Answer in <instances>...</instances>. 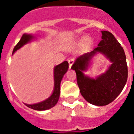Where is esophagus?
Here are the masks:
<instances>
[{"mask_svg": "<svg viewBox=\"0 0 134 134\" xmlns=\"http://www.w3.org/2000/svg\"><path fill=\"white\" fill-rule=\"evenodd\" d=\"M68 63H69V69H71V66L73 65L74 63V59L73 58H70L68 60Z\"/></svg>", "mask_w": 134, "mask_h": 134, "instance_id": "esophagus-1", "label": "esophagus"}]
</instances>
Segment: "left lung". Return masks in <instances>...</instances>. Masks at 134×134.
I'll return each mask as SVG.
<instances>
[{
    "label": "left lung",
    "mask_w": 134,
    "mask_h": 134,
    "mask_svg": "<svg viewBox=\"0 0 134 134\" xmlns=\"http://www.w3.org/2000/svg\"><path fill=\"white\" fill-rule=\"evenodd\" d=\"M102 40L97 48L80 55L71 69L75 70L76 80L81 95L88 102L95 106H106L113 102L120 94L128 77L126 55L124 49L111 32L102 30ZM101 52L112 64L105 73L96 79L83 74L91 59Z\"/></svg>",
    "instance_id": "8db88e82"
}]
</instances>
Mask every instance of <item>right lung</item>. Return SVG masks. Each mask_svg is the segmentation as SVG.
<instances>
[{
  "mask_svg": "<svg viewBox=\"0 0 134 134\" xmlns=\"http://www.w3.org/2000/svg\"><path fill=\"white\" fill-rule=\"evenodd\" d=\"M34 38V36L32 35L24 34L20 41L16 45L15 47L14 48L13 53L16 51L21 48L24 45L26 44L27 43L32 40ZM69 68V63L67 61H64L60 65H57L54 67V90L52 94L46 100L43 101L42 102L37 103L35 104H26V106L28 108H32L36 110H48L49 108H51L52 107L57 104V102L59 99L60 94V83L63 79V76L67 72Z\"/></svg>",
  "mask_w": 134,
  "mask_h": 134,
  "instance_id": "add662e5",
  "label": "right lung"
}]
</instances>
